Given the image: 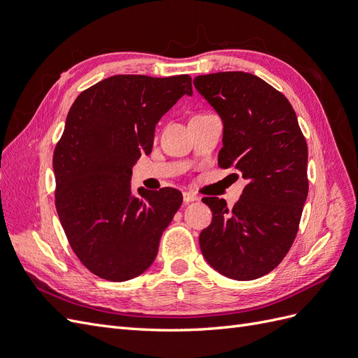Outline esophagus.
I'll use <instances>...</instances> for the list:
<instances>
[{"mask_svg":"<svg viewBox=\"0 0 358 358\" xmlns=\"http://www.w3.org/2000/svg\"><path fill=\"white\" fill-rule=\"evenodd\" d=\"M197 200H199V196H196V194H194V192H188V191L183 192V201H185V203L197 201Z\"/></svg>","mask_w":358,"mask_h":358,"instance_id":"obj_1","label":"esophagus"}]
</instances>
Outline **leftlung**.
I'll use <instances>...</instances> for the list:
<instances>
[{"label": "left lung", "instance_id": "obj_1", "mask_svg": "<svg viewBox=\"0 0 358 358\" xmlns=\"http://www.w3.org/2000/svg\"><path fill=\"white\" fill-rule=\"evenodd\" d=\"M194 86L224 125L220 167L246 180L233 209L224 199H203L212 210L199 239L203 257L230 279L262 278L296 239L309 188L306 140L289 101L251 73L197 76Z\"/></svg>", "mask_w": 358, "mask_h": 358}]
</instances>
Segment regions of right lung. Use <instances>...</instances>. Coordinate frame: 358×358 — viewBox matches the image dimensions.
Masks as SVG:
<instances>
[{
  "label": "right lung",
  "mask_w": 358,
  "mask_h": 358,
  "mask_svg": "<svg viewBox=\"0 0 358 358\" xmlns=\"http://www.w3.org/2000/svg\"><path fill=\"white\" fill-rule=\"evenodd\" d=\"M183 95L188 74H119L83 91L66 119L53 154L55 204L82 264L113 282L154 263L161 234L182 204L173 188L131 194L133 166L152 152L155 125Z\"/></svg>",
  "instance_id": "right-lung-1"
}]
</instances>
